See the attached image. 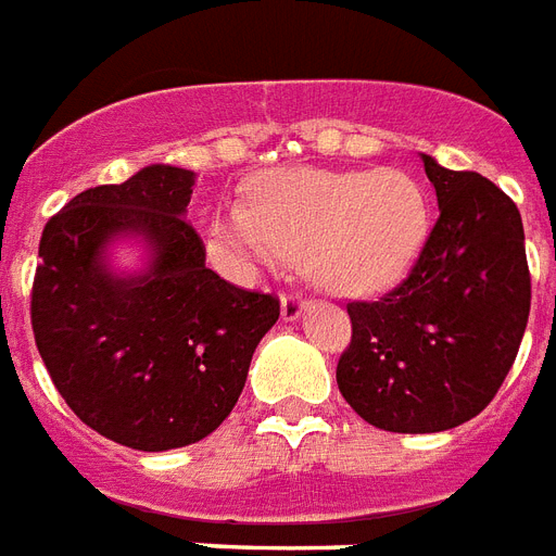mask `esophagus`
<instances>
[{"mask_svg": "<svg viewBox=\"0 0 556 556\" xmlns=\"http://www.w3.org/2000/svg\"><path fill=\"white\" fill-rule=\"evenodd\" d=\"M279 312H282V320H286V324L300 320V315L306 312V300L300 294H286L282 296V308H279Z\"/></svg>", "mask_w": 556, "mask_h": 556, "instance_id": "1", "label": "esophagus"}]
</instances>
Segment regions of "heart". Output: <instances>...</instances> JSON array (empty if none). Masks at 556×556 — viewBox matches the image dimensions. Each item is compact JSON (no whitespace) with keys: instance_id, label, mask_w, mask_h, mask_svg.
<instances>
[{"instance_id":"1","label":"heart","mask_w":556,"mask_h":556,"mask_svg":"<svg viewBox=\"0 0 556 556\" xmlns=\"http://www.w3.org/2000/svg\"><path fill=\"white\" fill-rule=\"evenodd\" d=\"M426 236V189L400 168L262 172L250 180L244 210L224 206L206 224L212 256L236 274H256L277 250L334 294L393 286Z\"/></svg>"}]
</instances>
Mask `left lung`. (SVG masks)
<instances>
[{
	"instance_id": "1",
	"label": "left lung",
	"mask_w": 556,
	"mask_h": 556,
	"mask_svg": "<svg viewBox=\"0 0 556 556\" xmlns=\"http://www.w3.org/2000/svg\"><path fill=\"white\" fill-rule=\"evenodd\" d=\"M438 194V224L400 286L350 303L353 341L338 388L370 426L434 434L493 402L531 312L522 215L476 172L419 154Z\"/></svg>"
}]
</instances>
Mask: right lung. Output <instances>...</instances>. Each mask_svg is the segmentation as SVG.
<instances>
[{"instance_id": "obj_1", "label": "right lung", "mask_w": 556, "mask_h": 556, "mask_svg": "<svg viewBox=\"0 0 556 556\" xmlns=\"http://www.w3.org/2000/svg\"><path fill=\"white\" fill-rule=\"evenodd\" d=\"M194 172L154 163L75 194L40 239L34 341L66 405L101 438L139 452L198 443L230 417L279 300L206 268L186 222ZM137 243L143 268L109 250Z\"/></svg>"}]
</instances>
